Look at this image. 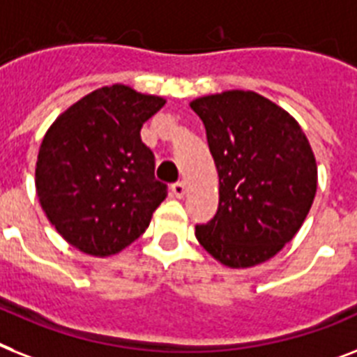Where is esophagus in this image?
Segmentation results:
<instances>
[{
  "mask_svg": "<svg viewBox=\"0 0 357 357\" xmlns=\"http://www.w3.org/2000/svg\"><path fill=\"white\" fill-rule=\"evenodd\" d=\"M170 190H172V194L176 196V198H183V196H185V183H183V181L172 183Z\"/></svg>",
  "mask_w": 357,
  "mask_h": 357,
  "instance_id": "1",
  "label": "esophagus"
}]
</instances>
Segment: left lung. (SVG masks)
Listing matches in <instances>:
<instances>
[{"label": "left lung", "instance_id": "obj_1", "mask_svg": "<svg viewBox=\"0 0 357 357\" xmlns=\"http://www.w3.org/2000/svg\"><path fill=\"white\" fill-rule=\"evenodd\" d=\"M207 133L220 178L218 211L196 225L214 259L249 268L277 255L314 204L317 167L289 113L253 91H225L190 102Z\"/></svg>", "mask_w": 357, "mask_h": 357}]
</instances>
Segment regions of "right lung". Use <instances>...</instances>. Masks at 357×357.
I'll return each instance as SVG.
<instances>
[{"mask_svg": "<svg viewBox=\"0 0 357 357\" xmlns=\"http://www.w3.org/2000/svg\"><path fill=\"white\" fill-rule=\"evenodd\" d=\"M163 104L115 84L78 100L45 133L36 161L40 205L84 253H119L167 198L169 188L153 176V152L141 141L143 124Z\"/></svg>", "mask_w": 357, "mask_h": 357, "instance_id": "add662e5", "label": "right lung"}]
</instances>
